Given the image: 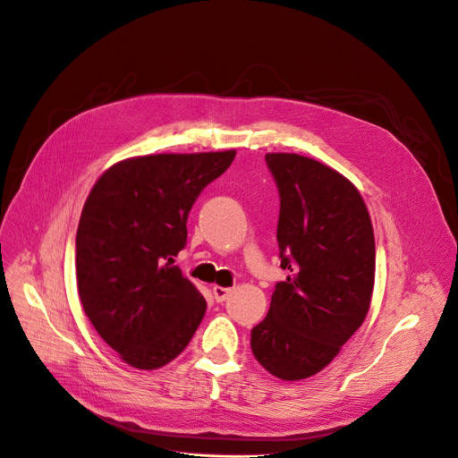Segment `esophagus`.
Returning a JSON list of instances; mask_svg holds the SVG:
<instances>
[{
	"mask_svg": "<svg viewBox=\"0 0 458 458\" xmlns=\"http://www.w3.org/2000/svg\"><path fill=\"white\" fill-rule=\"evenodd\" d=\"M232 293V289L228 287H221V285H213V296H216L217 301H225L228 298V294Z\"/></svg>",
	"mask_w": 458,
	"mask_h": 458,
	"instance_id": "esophagus-1",
	"label": "esophagus"
}]
</instances>
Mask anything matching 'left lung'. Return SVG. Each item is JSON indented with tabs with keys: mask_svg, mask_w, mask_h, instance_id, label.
Returning <instances> with one entry per match:
<instances>
[{
	"mask_svg": "<svg viewBox=\"0 0 458 458\" xmlns=\"http://www.w3.org/2000/svg\"><path fill=\"white\" fill-rule=\"evenodd\" d=\"M280 191L278 247L285 282L250 335L261 367L284 381L324 370L370 310L376 241L359 190L339 171L291 152H268Z\"/></svg>",
	"mask_w": 458,
	"mask_h": 458,
	"instance_id": "left-lung-1",
	"label": "left lung"
}]
</instances>
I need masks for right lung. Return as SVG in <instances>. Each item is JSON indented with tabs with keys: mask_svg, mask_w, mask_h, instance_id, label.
Returning <instances> with one entry per match:
<instances>
[{
	"mask_svg": "<svg viewBox=\"0 0 458 458\" xmlns=\"http://www.w3.org/2000/svg\"><path fill=\"white\" fill-rule=\"evenodd\" d=\"M235 150L121 160L91 188L77 228L82 310L101 339L138 370H157L190 344L206 300L169 261L188 239V216Z\"/></svg>",
	"mask_w": 458,
	"mask_h": 458,
	"instance_id": "1",
	"label": "right lung"
}]
</instances>
